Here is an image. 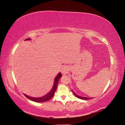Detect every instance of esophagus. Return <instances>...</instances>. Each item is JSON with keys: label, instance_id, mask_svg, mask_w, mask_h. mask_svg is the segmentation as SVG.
I'll return each instance as SVG.
<instances>
[{"label": "esophagus", "instance_id": "obj_1", "mask_svg": "<svg viewBox=\"0 0 125 125\" xmlns=\"http://www.w3.org/2000/svg\"><path fill=\"white\" fill-rule=\"evenodd\" d=\"M68 71H69L68 67H63L62 70H61V72H62L63 74H67L68 72Z\"/></svg>", "mask_w": 125, "mask_h": 125}]
</instances>
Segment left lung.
<instances>
[{"mask_svg":"<svg viewBox=\"0 0 125 125\" xmlns=\"http://www.w3.org/2000/svg\"><path fill=\"white\" fill-rule=\"evenodd\" d=\"M72 92H73V93H74V95H75L76 97H77L78 98H79V99H84V100H87V99H91V98H86V97H82V96H80L76 94L75 93L73 92V90H72Z\"/></svg>","mask_w":125,"mask_h":125,"instance_id":"1","label":"left lung"}]
</instances>
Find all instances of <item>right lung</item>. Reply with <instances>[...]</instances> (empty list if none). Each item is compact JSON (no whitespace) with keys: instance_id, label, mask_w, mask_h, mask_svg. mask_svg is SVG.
I'll return each mask as SVG.
<instances>
[{"instance_id":"obj_1","label":"right lung","mask_w":125,"mask_h":125,"mask_svg":"<svg viewBox=\"0 0 125 125\" xmlns=\"http://www.w3.org/2000/svg\"><path fill=\"white\" fill-rule=\"evenodd\" d=\"M30 40V39H27L25 40ZM62 75L61 73H58V74L56 76V78H55L54 80L53 86L51 90L47 94L45 95V96L40 97V98H32V97L27 96L26 94H24V95L26 96L27 98L30 99V100H32L33 101H35V102H37V103L45 102V101H47L48 100H50V99H51L54 95V93H55V92H56V90L57 89V86L59 79H60V78L62 77Z\"/></svg>"}]
</instances>
